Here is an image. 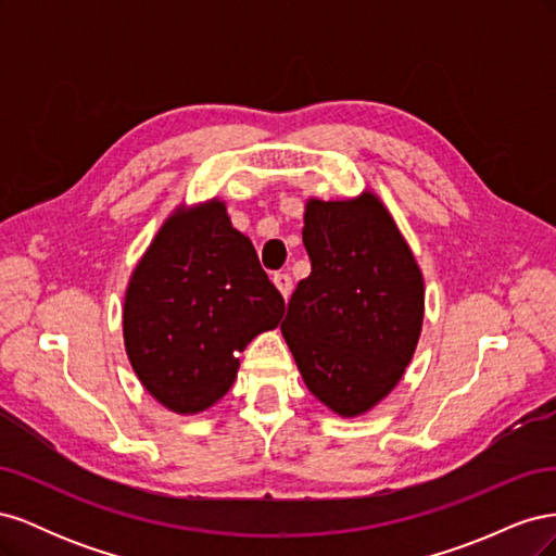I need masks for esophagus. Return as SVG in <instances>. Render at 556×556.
I'll list each match as a JSON object with an SVG mask.
<instances>
[{"instance_id":"34e87169","label":"esophagus","mask_w":556,"mask_h":556,"mask_svg":"<svg viewBox=\"0 0 556 556\" xmlns=\"http://www.w3.org/2000/svg\"><path fill=\"white\" fill-rule=\"evenodd\" d=\"M274 282H276V288L280 290V294H282L285 299H288V296L292 294L294 282H292V276H290V274H285V271L274 274Z\"/></svg>"}]
</instances>
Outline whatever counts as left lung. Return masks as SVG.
I'll list each match as a JSON object with an SVG mask.
<instances>
[{
  "instance_id": "obj_1",
  "label": "left lung",
  "mask_w": 556,
  "mask_h": 556,
  "mask_svg": "<svg viewBox=\"0 0 556 556\" xmlns=\"http://www.w3.org/2000/svg\"><path fill=\"white\" fill-rule=\"evenodd\" d=\"M311 276L299 280L280 331L308 390L343 417L374 408L413 357L425 282L392 215L371 192L311 199Z\"/></svg>"
}]
</instances>
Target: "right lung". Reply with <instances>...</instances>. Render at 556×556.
<instances>
[{
	"label": "right lung",
	"instance_id": "obj_1",
	"mask_svg": "<svg viewBox=\"0 0 556 556\" xmlns=\"http://www.w3.org/2000/svg\"><path fill=\"white\" fill-rule=\"evenodd\" d=\"M285 299L223 201L178 211L134 268L125 348L146 390L176 413L206 410L257 333L276 329Z\"/></svg>",
	"mask_w": 556,
	"mask_h": 556
}]
</instances>
